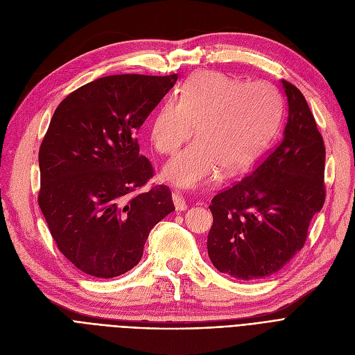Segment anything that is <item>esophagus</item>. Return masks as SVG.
Segmentation results:
<instances>
[{
    "label": "esophagus",
    "instance_id": "esophagus-1",
    "mask_svg": "<svg viewBox=\"0 0 355 355\" xmlns=\"http://www.w3.org/2000/svg\"><path fill=\"white\" fill-rule=\"evenodd\" d=\"M173 201H174V206H175L177 211L187 210V202H185L184 197L180 193H174L173 194Z\"/></svg>",
    "mask_w": 355,
    "mask_h": 355
}]
</instances>
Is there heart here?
<instances>
[{"mask_svg": "<svg viewBox=\"0 0 355 355\" xmlns=\"http://www.w3.org/2000/svg\"><path fill=\"white\" fill-rule=\"evenodd\" d=\"M282 101L263 82L245 83L218 71H197L155 112L149 137L158 153L174 155L193 135L197 139L168 162L164 177L182 189L213 182L220 170L233 175L265 151L281 119Z\"/></svg>", "mask_w": 355, "mask_h": 355, "instance_id": "1", "label": "heart"}]
</instances>
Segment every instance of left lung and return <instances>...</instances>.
<instances>
[{
  "label": "left lung",
  "mask_w": 355,
  "mask_h": 355,
  "mask_svg": "<svg viewBox=\"0 0 355 355\" xmlns=\"http://www.w3.org/2000/svg\"><path fill=\"white\" fill-rule=\"evenodd\" d=\"M281 85L288 101L282 142L210 204L209 257L218 272L240 281L263 279L288 265L325 201L322 137L300 89Z\"/></svg>",
  "instance_id": "8db88e82"
}]
</instances>
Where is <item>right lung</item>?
I'll list each match as a JSON object with an SVG mask.
<instances>
[{
  "instance_id": "right-lung-1",
  "label": "right lung",
  "mask_w": 355,
  "mask_h": 355,
  "mask_svg": "<svg viewBox=\"0 0 355 355\" xmlns=\"http://www.w3.org/2000/svg\"><path fill=\"white\" fill-rule=\"evenodd\" d=\"M177 79L99 78L54 110L39 151V206L59 250L90 276L137 266L149 232L175 210L165 185L137 193L154 174L137 130Z\"/></svg>"
}]
</instances>
